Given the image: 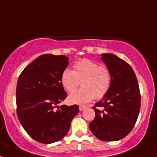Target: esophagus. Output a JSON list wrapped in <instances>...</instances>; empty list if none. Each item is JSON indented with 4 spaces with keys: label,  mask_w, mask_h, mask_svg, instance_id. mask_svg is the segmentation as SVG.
Wrapping results in <instances>:
<instances>
[{
    "label": "esophagus",
    "mask_w": 157,
    "mask_h": 157,
    "mask_svg": "<svg viewBox=\"0 0 157 157\" xmlns=\"http://www.w3.org/2000/svg\"><path fill=\"white\" fill-rule=\"evenodd\" d=\"M86 108V106H84V105H79V110L82 111L83 109H85Z\"/></svg>",
    "instance_id": "1"
}]
</instances>
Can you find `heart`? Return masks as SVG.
<instances>
[{
    "label": "heart",
    "mask_w": 157,
    "mask_h": 157,
    "mask_svg": "<svg viewBox=\"0 0 157 157\" xmlns=\"http://www.w3.org/2000/svg\"><path fill=\"white\" fill-rule=\"evenodd\" d=\"M73 67V71L64 69L60 78L62 85L69 92H73L80 83L82 86L69 95V102L76 104L86 103L94 98L101 99L108 93L112 76L107 67L88 59L78 61Z\"/></svg>",
    "instance_id": "b5f03b06"
}]
</instances>
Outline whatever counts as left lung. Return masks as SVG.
Segmentation results:
<instances>
[{"mask_svg":"<svg viewBox=\"0 0 157 157\" xmlns=\"http://www.w3.org/2000/svg\"><path fill=\"white\" fill-rule=\"evenodd\" d=\"M101 60L112 76L108 93L93 109L95 118L90 130L103 141H116L127 136L133 129L140 108V94L133 69L113 54H103Z\"/></svg>","mask_w":157,"mask_h":157,"instance_id":"left-lung-1","label":"left lung"}]
</instances>
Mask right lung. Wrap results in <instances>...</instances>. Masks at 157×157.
I'll return each instance as SVG.
<instances>
[{
  "label": "right lung",
  "instance_id": "right-lung-1",
  "mask_svg": "<svg viewBox=\"0 0 157 157\" xmlns=\"http://www.w3.org/2000/svg\"><path fill=\"white\" fill-rule=\"evenodd\" d=\"M68 64L69 58L64 55L43 54L27 66L18 78L17 116L25 132L40 143L63 138L79 111L78 105L57 106L67 96L60 78Z\"/></svg>",
  "mask_w": 157,
  "mask_h": 157
}]
</instances>
